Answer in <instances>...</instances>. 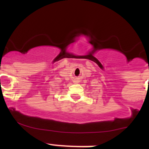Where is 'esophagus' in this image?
<instances>
[{
  "mask_svg": "<svg viewBox=\"0 0 149 149\" xmlns=\"http://www.w3.org/2000/svg\"><path fill=\"white\" fill-rule=\"evenodd\" d=\"M75 81H76V80H75Z\"/></svg>",
  "mask_w": 149,
  "mask_h": 149,
  "instance_id": "obj_1",
  "label": "esophagus"
}]
</instances>
